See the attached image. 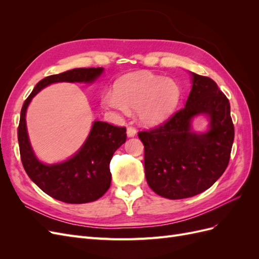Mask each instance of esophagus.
Returning a JSON list of instances; mask_svg holds the SVG:
<instances>
[{"label": "esophagus", "instance_id": "esophagus-1", "mask_svg": "<svg viewBox=\"0 0 259 259\" xmlns=\"http://www.w3.org/2000/svg\"><path fill=\"white\" fill-rule=\"evenodd\" d=\"M136 130L134 127H127L126 130V135L127 137H135L136 136Z\"/></svg>", "mask_w": 259, "mask_h": 259}]
</instances>
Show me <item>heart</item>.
<instances>
[{"instance_id": "b5f03b06", "label": "heart", "mask_w": 259, "mask_h": 259, "mask_svg": "<svg viewBox=\"0 0 259 259\" xmlns=\"http://www.w3.org/2000/svg\"><path fill=\"white\" fill-rule=\"evenodd\" d=\"M182 97L176 81L148 72L125 75L107 92L101 105L107 110L127 115L136 110L138 120L146 126H158L174 112Z\"/></svg>"}]
</instances>
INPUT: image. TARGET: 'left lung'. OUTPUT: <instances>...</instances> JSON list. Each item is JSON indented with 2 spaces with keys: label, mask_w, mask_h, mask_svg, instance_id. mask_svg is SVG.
<instances>
[{
  "label": "left lung",
  "mask_w": 259,
  "mask_h": 259,
  "mask_svg": "<svg viewBox=\"0 0 259 259\" xmlns=\"http://www.w3.org/2000/svg\"><path fill=\"white\" fill-rule=\"evenodd\" d=\"M191 91L185 107L150 132H140L145 146V174L149 187L163 198H190L208 189L228 166L234 138L230 104L207 76L189 72ZM203 115L207 130L192 123Z\"/></svg>",
  "instance_id": "8db88e82"
}]
</instances>
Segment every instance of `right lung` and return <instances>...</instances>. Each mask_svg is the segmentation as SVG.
<instances>
[{
	"instance_id": "obj_1",
	"label": "right lung",
	"mask_w": 259,
	"mask_h": 259,
	"mask_svg": "<svg viewBox=\"0 0 259 259\" xmlns=\"http://www.w3.org/2000/svg\"><path fill=\"white\" fill-rule=\"evenodd\" d=\"M103 73L104 68L99 67L75 68L50 75L35 85L21 108L17 134L23 168L42 191L56 200L81 204L103 197L111 184L110 161L113 153L126 142V130L94 121L89 136L73 155L65 161L46 164L38 160L31 146L26 122L27 109L36 94L51 84H93Z\"/></svg>"
}]
</instances>
